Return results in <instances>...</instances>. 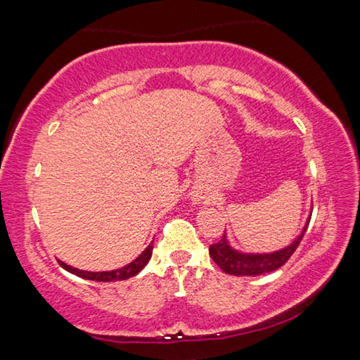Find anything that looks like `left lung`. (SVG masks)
<instances>
[{
	"instance_id": "1",
	"label": "left lung",
	"mask_w": 360,
	"mask_h": 360,
	"mask_svg": "<svg viewBox=\"0 0 360 360\" xmlns=\"http://www.w3.org/2000/svg\"><path fill=\"white\" fill-rule=\"evenodd\" d=\"M309 219L311 217H308V222L303 227L302 233L298 235V238L288 248L281 249V251L270 254L238 252L229 245L227 236L224 235L221 240L210 246V255L224 273H229V275L233 276H257L264 275V273L275 271L278 268H281L290 259V255L295 252V249L303 238L304 231L308 229Z\"/></svg>"
}]
</instances>
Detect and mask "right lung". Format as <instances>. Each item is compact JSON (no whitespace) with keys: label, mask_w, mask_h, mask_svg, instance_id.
Instances as JSON below:
<instances>
[{"label":"right lung","mask_w":360,"mask_h":360,"mask_svg":"<svg viewBox=\"0 0 360 360\" xmlns=\"http://www.w3.org/2000/svg\"><path fill=\"white\" fill-rule=\"evenodd\" d=\"M152 249H154V246H152V243H150V245L144 249L143 254L133 260L131 264L122 266V268H119V270H112V271H84V270H77V268L66 265L62 260H58V264H60V266L65 268L66 271H70V273H72V275H76L79 278L90 279V281H100V283L122 281V279H129L131 276L138 275V273L143 270L146 264H148L150 259Z\"/></svg>","instance_id":"obj_1"}]
</instances>
